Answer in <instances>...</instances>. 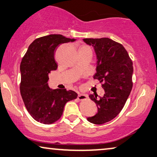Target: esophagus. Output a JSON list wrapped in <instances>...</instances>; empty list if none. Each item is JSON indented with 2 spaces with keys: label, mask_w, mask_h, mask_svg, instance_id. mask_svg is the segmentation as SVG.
Wrapping results in <instances>:
<instances>
[{
  "label": "esophagus",
  "mask_w": 157,
  "mask_h": 157,
  "mask_svg": "<svg viewBox=\"0 0 157 157\" xmlns=\"http://www.w3.org/2000/svg\"><path fill=\"white\" fill-rule=\"evenodd\" d=\"M87 98H88V96L87 94H78V99L79 100H84Z\"/></svg>",
  "instance_id": "34e87169"
}]
</instances>
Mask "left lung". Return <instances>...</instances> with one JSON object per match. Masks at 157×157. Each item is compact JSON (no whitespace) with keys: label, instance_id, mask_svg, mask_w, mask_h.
Masks as SVG:
<instances>
[{"label":"left lung","instance_id":"1","mask_svg":"<svg viewBox=\"0 0 157 157\" xmlns=\"http://www.w3.org/2000/svg\"><path fill=\"white\" fill-rule=\"evenodd\" d=\"M83 41L94 48L97 66L93 78L100 81L105 90V94L100 99L98 94L89 96L95 102L98 111L87 120L101 124L116 117L129 98L133 85V63L122 44L111 39L85 38Z\"/></svg>","mask_w":157,"mask_h":157}]
</instances>
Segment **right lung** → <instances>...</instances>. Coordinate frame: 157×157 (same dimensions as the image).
I'll return each instance as SVG.
<instances>
[{
	"label": "right lung",
	"mask_w": 157,
	"mask_h": 157,
	"mask_svg": "<svg viewBox=\"0 0 157 157\" xmlns=\"http://www.w3.org/2000/svg\"><path fill=\"white\" fill-rule=\"evenodd\" d=\"M62 35H49L35 39L21 63V94L28 112L37 122L50 124L61 117L67 101L78 94L66 89H50L48 75L57 68L55 52L63 43L75 41Z\"/></svg>",
	"instance_id": "right-lung-1"
}]
</instances>
